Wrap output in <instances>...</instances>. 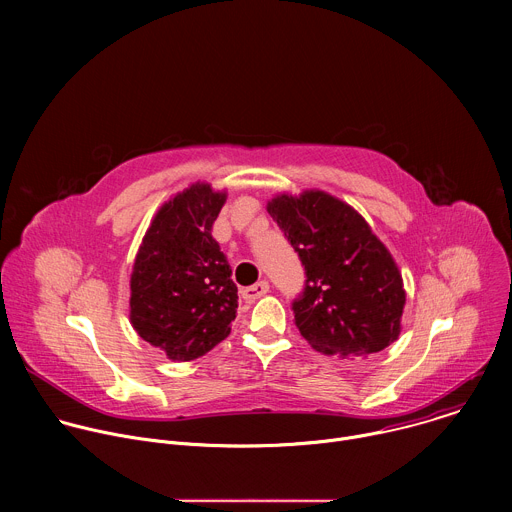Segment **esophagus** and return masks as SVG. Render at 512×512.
<instances>
[{"label": "esophagus", "mask_w": 512, "mask_h": 512, "mask_svg": "<svg viewBox=\"0 0 512 512\" xmlns=\"http://www.w3.org/2000/svg\"><path fill=\"white\" fill-rule=\"evenodd\" d=\"M269 291V283L267 281H259V283H255V285H251V287H245L241 294H243V298L247 300V302H255V300H259L261 296H265Z\"/></svg>", "instance_id": "1"}]
</instances>
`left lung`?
Instances as JSON below:
<instances>
[{"label":"left lung","mask_w":512,"mask_h":512,"mask_svg":"<svg viewBox=\"0 0 512 512\" xmlns=\"http://www.w3.org/2000/svg\"><path fill=\"white\" fill-rule=\"evenodd\" d=\"M267 212L306 269L296 326L322 354L381 352L401 334V271L369 223L324 190L275 194Z\"/></svg>","instance_id":"1"}]
</instances>
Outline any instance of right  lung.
Masks as SVG:
<instances>
[{"mask_svg": "<svg viewBox=\"0 0 512 512\" xmlns=\"http://www.w3.org/2000/svg\"><path fill=\"white\" fill-rule=\"evenodd\" d=\"M225 190L194 182L154 214L129 277V322L174 362L194 360L231 334L239 296L212 237Z\"/></svg>", "mask_w": 512, "mask_h": 512, "instance_id": "1", "label": "right lung"}]
</instances>
